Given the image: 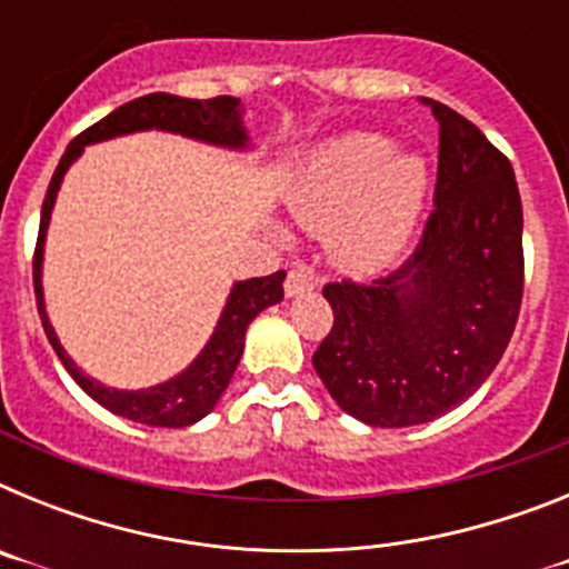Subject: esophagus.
<instances>
[{
	"instance_id": "1",
	"label": "esophagus",
	"mask_w": 569,
	"mask_h": 569,
	"mask_svg": "<svg viewBox=\"0 0 569 569\" xmlns=\"http://www.w3.org/2000/svg\"><path fill=\"white\" fill-rule=\"evenodd\" d=\"M313 290V276L308 273L305 268H293L284 279V293L288 296H299V293H308Z\"/></svg>"
}]
</instances>
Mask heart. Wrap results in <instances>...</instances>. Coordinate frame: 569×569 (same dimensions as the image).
I'll list each match as a JSON object with an SVG mask.
<instances>
[{"instance_id": "b5f03b06", "label": "heart", "mask_w": 569, "mask_h": 569, "mask_svg": "<svg viewBox=\"0 0 569 569\" xmlns=\"http://www.w3.org/2000/svg\"><path fill=\"white\" fill-rule=\"evenodd\" d=\"M430 173L421 156L399 153L390 136L350 133L321 144L288 196L308 230H328L341 270L373 273L407 244L425 208Z\"/></svg>"}]
</instances>
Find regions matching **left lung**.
I'll return each instance as SVG.
<instances>
[{"instance_id":"left-lung-1","label":"left lung","mask_w":569,"mask_h":569,"mask_svg":"<svg viewBox=\"0 0 569 569\" xmlns=\"http://www.w3.org/2000/svg\"><path fill=\"white\" fill-rule=\"evenodd\" d=\"M439 119L433 213L416 250L373 281H330L333 328L313 367L336 405L373 427L453 410L505 356L525 293L521 196L512 164L472 122Z\"/></svg>"}]
</instances>
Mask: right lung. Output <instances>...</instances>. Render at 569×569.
Segmentation results:
<instances>
[{"label":"right lung","mask_w":569,"mask_h":569,"mask_svg":"<svg viewBox=\"0 0 569 569\" xmlns=\"http://www.w3.org/2000/svg\"><path fill=\"white\" fill-rule=\"evenodd\" d=\"M170 130V133H182L190 139L210 144H224V148H248V133L241 128V99L236 97H216V99H182L170 97V93H148L142 99L116 108L97 124L73 139L59 159V168L53 170V179L48 184L42 204V219H39V239L37 253H33V290H37V308L42 316V328L48 333L50 347L57 350L59 361L64 365L73 381L82 387L84 393L110 413L122 416V419L139 421L150 427H190L193 421L204 419L216 407L224 387L233 379V370L244 350V333L248 325L264 308L284 299V270H276L270 276L259 279L236 281L228 296V305L222 310V319L216 325L213 336L204 345V350L193 359L188 370L173 376L164 385L148 387V390H113V387L99 385L73 365L64 347L59 345L57 330L50 328L48 313H44V293H42V256H44V233H48L50 210L57 202L59 184L73 159L84 150V144L104 142L113 136L136 133V130Z\"/></svg>","instance_id":"obj_1"}]
</instances>
